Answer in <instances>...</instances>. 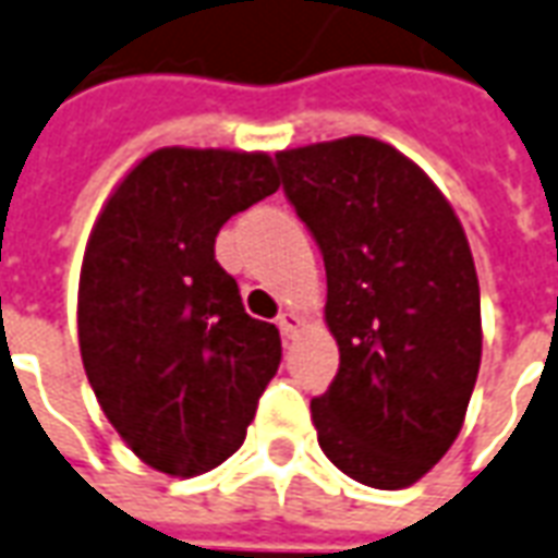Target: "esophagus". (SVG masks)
Listing matches in <instances>:
<instances>
[{"instance_id":"obj_1","label":"esophagus","mask_w":558,"mask_h":558,"mask_svg":"<svg viewBox=\"0 0 558 558\" xmlns=\"http://www.w3.org/2000/svg\"><path fill=\"white\" fill-rule=\"evenodd\" d=\"M278 325H280V331H283V337H295L301 328V319H299V313H280L278 316Z\"/></svg>"}]
</instances>
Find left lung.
<instances>
[{
    "label": "left lung",
    "instance_id": "1",
    "mask_svg": "<svg viewBox=\"0 0 558 558\" xmlns=\"http://www.w3.org/2000/svg\"><path fill=\"white\" fill-rule=\"evenodd\" d=\"M275 159L325 259V322L340 345L331 387L311 402L322 452L369 488H408L447 456L476 387L482 311L464 227L378 138Z\"/></svg>",
    "mask_w": 558,
    "mask_h": 558
}]
</instances>
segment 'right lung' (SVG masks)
<instances>
[{
    "label": "right lung",
    "mask_w": 558,
    "mask_h": 558,
    "mask_svg": "<svg viewBox=\"0 0 558 558\" xmlns=\"http://www.w3.org/2000/svg\"><path fill=\"white\" fill-rule=\"evenodd\" d=\"M278 185L268 153L162 147L123 177L90 230L85 375L126 447L168 476L233 456L278 373V328L247 316L216 259L227 218Z\"/></svg>",
    "instance_id": "obj_1"
}]
</instances>
